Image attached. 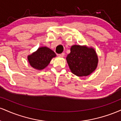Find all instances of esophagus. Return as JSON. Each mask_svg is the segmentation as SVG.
Masks as SVG:
<instances>
[{"label": "esophagus", "instance_id": "esophagus-1", "mask_svg": "<svg viewBox=\"0 0 121 121\" xmlns=\"http://www.w3.org/2000/svg\"><path fill=\"white\" fill-rule=\"evenodd\" d=\"M59 56L60 57H63L65 56V53H62L59 54Z\"/></svg>", "mask_w": 121, "mask_h": 121}]
</instances>
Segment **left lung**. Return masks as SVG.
Wrapping results in <instances>:
<instances>
[{
  "label": "left lung",
  "instance_id": "8db88e82",
  "mask_svg": "<svg viewBox=\"0 0 121 121\" xmlns=\"http://www.w3.org/2000/svg\"><path fill=\"white\" fill-rule=\"evenodd\" d=\"M70 70L77 76H86L96 69L98 57L95 50L85 46L73 45L66 57Z\"/></svg>",
  "mask_w": 121,
  "mask_h": 121
}]
</instances>
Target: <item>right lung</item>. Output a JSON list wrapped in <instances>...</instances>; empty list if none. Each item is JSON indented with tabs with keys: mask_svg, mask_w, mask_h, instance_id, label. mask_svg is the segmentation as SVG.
<instances>
[{
	"mask_svg": "<svg viewBox=\"0 0 121 121\" xmlns=\"http://www.w3.org/2000/svg\"><path fill=\"white\" fill-rule=\"evenodd\" d=\"M56 56V53L47 47H41L28 56V60L30 65L37 70H42L45 68L51 62L53 57Z\"/></svg>",
	"mask_w": 121,
	"mask_h": 121,
	"instance_id": "right-lung-1",
	"label": "right lung"
}]
</instances>
